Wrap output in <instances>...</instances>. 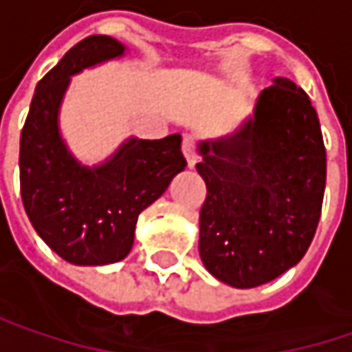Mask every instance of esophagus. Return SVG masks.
<instances>
[{"mask_svg":"<svg viewBox=\"0 0 352 352\" xmlns=\"http://www.w3.org/2000/svg\"><path fill=\"white\" fill-rule=\"evenodd\" d=\"M181 151H183V155H185V159H187V165H189V167H195V163H197L195 141H193V137H191V135H185V137H183Z\"/></svg>","mask_w":352,"mask_h":352,"instance_id":"1","label":"esophagus"}]
</instances>
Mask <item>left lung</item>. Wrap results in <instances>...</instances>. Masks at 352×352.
<instances>
[{
    "instance_id": "obj_1",
    "label": "left lung",
    "mask_w": 352,
    "mask_h": 352,
    "mask_svg": "<svg viewBox=\"0 0 352 352\" xmlns=\"http://www.w3.org/2000/svg\"><path fill=\"white\" fill-rule=\"evenodd\" d=\"M207 185L199 215L205 269L237 289L277 279L319 225L327 153L309 95L287 77L258 94L233 133L197 143Z\"/></svg>"
}]
</instances>
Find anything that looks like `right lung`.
I'll list each match as a JSON object with an SVG mask.
<instances>
[{"label":"right lung","mask_w":352,"mask_h":352,"mask_svg":"<svg viewBox=\"0 0 352 352\" xmlns=\"http://www.w3.org/2000/svg\"><path fill=\"white\" fill-rule=\"evenodd\" d=\"M125 52L109 35L79 41L37 83L21 131L19 183L25 213L37 235L73 265L97 267L127 257L139 213L187 165L179 133L153 141L129 137L97 165L81 163L67 147L59 109L72 77Z\"/></svg>","instance_id":"1"}]
</instances>
